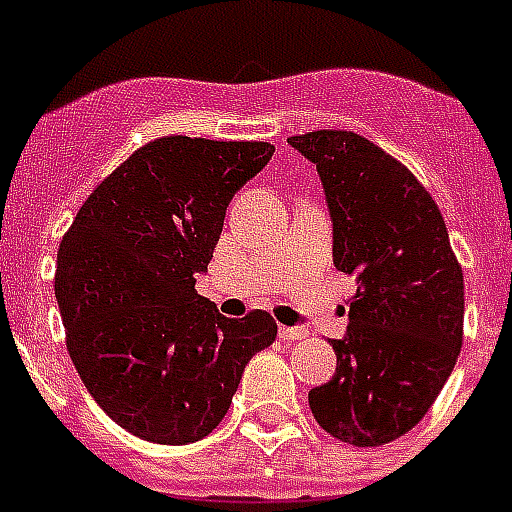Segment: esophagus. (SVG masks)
I'll list each match as a JSON object with an SVG mask.
<instances>
[{"mask_svg": "<svg viewBox=\"0 0 512 512\" xmlns=\"http://www.w3.org/2000/svg\"><path fill=\"white\" fill-rule=\"evenodd\" d=\"M279 337H281V340H289V342L305 340V337H308V329H303V327H279Z\"/></svg>", "mask_w": 512, "mask_h": 512, "instance_id": "34e87169", "label": "esophagus"}]
</instances>
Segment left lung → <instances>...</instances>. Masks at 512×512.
Masks as SVG:
<instances>
[{
  "label": "left lung",
  "mask_w": 512,
  "mask_h": 512,
  "mask_svg": "<svg viewBox=\"0 0 512 512\" xmlns=\"http://www.w3.org/2000/svg\"><path fill=\"white\" fill-rule=\"evenodd\" d=\"M316 164L335 268L356 276L335 377L308 393L329 436L382 446L425 417L462 348L465 284L441 209L404 164L356 132L287 140Z\"/></svg>",
  "instance_id": "obj_1"
}]
</instances>
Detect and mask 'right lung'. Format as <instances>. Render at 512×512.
I'll list each match as a JSON object with an SVG mask.
<instances>
[{
	"label": "right lung",
	"instance_id": "add662e5",
	"mask_svg": "<svg viewBox=\"0 0 512 512\" xmlns=\"http://www.w3.org/2000/svg\"><path fill=\"white\" fill-rule=\"evenodd\" d=\"M271 143L159 138L87 196L60 241L55 297L66 348L103 412L154 444L220 425L249 358L276 340L271 313L225 319L196 295L233 193Z\"/></svg>",
	"mask_w": 512,
	"mask_h": 512
}]
</instances>
